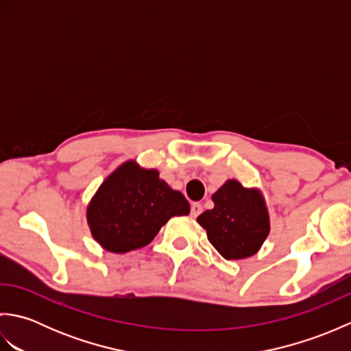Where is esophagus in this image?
I'll return each mask as SVG.
<instances>
[{
  "mask_svg": "<svg viewBox=\"0 0 351 351\" xmlns=\"http://www.w3.org/2000/svg\"><path fill=\"white\" fill-rule=\"evenodd\" d=\"M202 213V205L200 204H193L191 205V217H197V215Z\"/></svg>",
  "mask_w": 351,
  "mask_h": 351,
  "instance_id": "obj_1",
  "label": "esophagus"
}]
</instances>
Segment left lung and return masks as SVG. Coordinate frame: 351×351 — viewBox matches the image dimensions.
<instances>
[{"label": "left lung", "mask_w": 351, "mask_h": 351, "mask_svg": "<svg viewBox=\"0 0 351 351\" xmlns=\"http://www.w3.org/2000/svg\"><path fill=\"white\" fill-rule=\"evenodd\" d=\"M214 208L197 217L206 237L225 259H244L259 252L270 234V215L259 189L228 180L213 195Z\"/></svg>", "instance_id": "left-lung-1"}]
</instances>
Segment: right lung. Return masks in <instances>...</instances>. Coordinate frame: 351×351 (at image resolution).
<instances>
[{"label": "right lung", "mask_w": 351, "mask_h": 351, "mask_svg": "<svg viewBox=\"0 0 351 351\" xmlns=\"http://www.w3.org/2000/svg\"><path fill=\"white\" fill-rule=\"evenodd\" d=\"M189 213V200L170 189L158 170L130 160L104 180L87 205L86 217L104 250L126 253L151 243L169 219Z\"/></svg>", "instance_id": "right-lung-1"}]
</instances>
